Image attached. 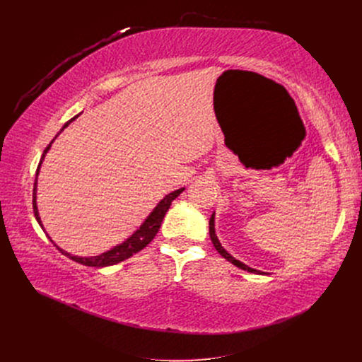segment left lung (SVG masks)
<instances>
[{
	"label": "left lung",
	"mask_w": 362,
	"mask_h": 362,
	"mask_svg": "<svg viewBox=\"0 0 362 362\" xmlns=\"http://www.w3.org/2000/svg\"><path fill=\"white\" fill-rule=\"evenodd\" d=\"M214 213H213V216H211V218H210V238H211V240H213V245H214V248L218 251V254L223 257V258H226L227 261L229 262H232V264H235L236 267H239V269H242V270H246V272H250V273H255V274H264L262 272H259V270H255V269H251V267H248V265H245L243 262H240L239 259H236V258H233L229 252H227L223 246H221V243H220V240L217 239V235H216V230H214Z\"/></svg>",
	"instance_id": "left-lung-1"
}]
</instances>
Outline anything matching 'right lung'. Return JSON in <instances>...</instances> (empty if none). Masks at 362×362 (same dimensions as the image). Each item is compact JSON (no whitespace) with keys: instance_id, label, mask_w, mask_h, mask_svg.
I'll use <instances>...</instances> for the list:
<instances>
[{"instance_id":"obj_1","label":"right lung","mask_w":362,"mask_h":362,"mask_svg":"<svg viewBox=\"0 0 362 362\" xmlns=\"http://www.w3.org/2000/svg\"><path fill=\"white\" fill-rule=\"evenodd\" d=\"M78 117H79V114H78V116H74L73 119H70V120L63 126V129H62L60 132H63L73 120H76ZM60 132L57 133V136L60 135ZM57 136H55V138H57ZM55 138H54V139H55ZM54 139H52V141L49 142V145L45 148L44 154H42V157H41V161H40V164H37L36 177H35V183H33V214H35L36 221L40 223V226L42 227L44 232H45V229H44L41 217H40V213H37V206H36V185H37V175H40L41 164H42V161H44V158H45V154L48 152V149L51 148ZM183 191H185V187H180V189H177V191L165 195V197L158 202V205L154 208V210H152V213L146 217V220L141 224V227H139V229H138L135 233H133L129 239H126L123 243H120V245H117V246H114L112 250H110V251H107V252H104V254H101V255H97V257H76V255H71V254L66 252L64 250L59 248V246H57V245L54 243V240H52L49 236H48V239L54 243L55 248L59 250L62 254H64L66 257H69L70 259H73V261H76V262L88 265V267H108V265H114V264H117V262H122V261L130 258L133 254H136V252L142 251V250L145 248V246H146L152 239L156 238V235H157L158 230H160V226H161V223H163V218H164L165 213L168 211V208H170L171 202H173V199H176Z\"/></svg>"}]
</instances>
